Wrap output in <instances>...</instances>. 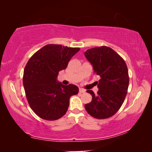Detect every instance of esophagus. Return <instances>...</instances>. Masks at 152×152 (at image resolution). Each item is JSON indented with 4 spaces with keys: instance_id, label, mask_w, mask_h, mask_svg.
<instances>
[{
    "instance_id": "obj_1",
    "label": "esophagus",
    "mask_w": 152,
    "mask_h": 152,
    "mask_svg": "<svg viewBox=\"0 0 152 152\" xmlns=\"http://www.w3.org/2000/svg\"><path fill=\"white\" fill-rule=\"evenodd\" d=\"M79 92H80V93H84V92H86V91L83 88H80L79 89Z\"/></svg>"
}]
</instances>
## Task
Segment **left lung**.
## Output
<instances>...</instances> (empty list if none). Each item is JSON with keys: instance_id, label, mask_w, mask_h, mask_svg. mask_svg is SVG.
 I'll use <instances>...</instances> for the list:
<instances>
[{"instance_id": "8db88e82", "label": "left lung", "mask_w": 152, "mask_h": 152, "mask_svg": "<svg viewBox=\"0 0 152 152\" xmlns=\"http://www.w3.org/2000/svg\"><path fill=\"white\" fill-rule=\"evenodd\" d=\"M84 55L94 74L101 78L97 82V94L86 91L92 99L85 104V109L96 119H107L119 110L127 95L129 82L127 65L116 51L107 46L89 49Z\"/></svg>"}]
</instances>
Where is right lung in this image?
Instances as JSON below:
<instances>
[{
	"instance_id": "1",
	"label": "right lung",
	"mask_w": 152,
	"mask_h": 152,
	"mask_svg": "<svg viewBox=\"0 0 152 152\" xmlns=\"http://www.w3.org/2000/svg\"><path fill=\"white\" fill-rule=\"evenodd\" d=\"M80 50L61 45L48 44L35 52L25 66L23 82L27 101L43 119H60L68 110L70 98L78 93L74 84L63 85L57 77Z\"/></svg>"
}]
</instances>
